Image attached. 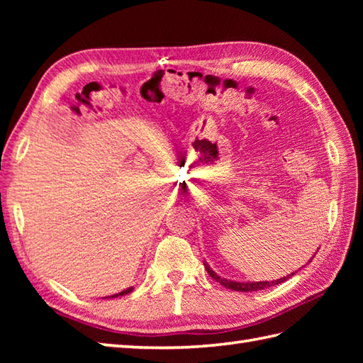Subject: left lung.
Returning a JSON list of instances; mask_svg holds the SVG:
<instances>
[{"mask_svg":"<svg viewBox=\"0 0 363 363\" xmlns=\"http://www.w3.org/2000/svg\"><path fill=\"white\" fill-rule=\"evenodd\" d=\"M206 268H207V273L211 274V277H213L215 281H218L221 285H225L226 289H229V290H235V291H257V290H264V289H267V287H272V285H277V284H281V282H284L285 279H289L290 277V274L287 276V277H281V279H277V281H272V282H267V281H259V282H235V281H228V279H221V277L215 273V272H212V269L206 265ZM291 274H295V273H291Z\"/></svg>","mask_w":363,"mask_h":363,"instance_id":"left-lung-1","label":"left lung"}]
</instances>
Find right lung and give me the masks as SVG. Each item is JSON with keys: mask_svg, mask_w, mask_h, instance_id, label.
<instances>
[{"mask_svg": "<svg viewBox=\"0 0 363 363\" xmlns=\"http://www.w3.org/2000/svg\"><path fill=\"white\" fill-rule=\"evenodd\" d=\"M133 291V287H129V289H126V290H123V291H120V293H117V295H112V298H117V296H123V295H128V293H130ZM111 298V296H109Z\"/></svg>", "mask_w": 363, "mask_h": 363, "instance_id": "add662e5", "label": "right lung"}]
</instances>
